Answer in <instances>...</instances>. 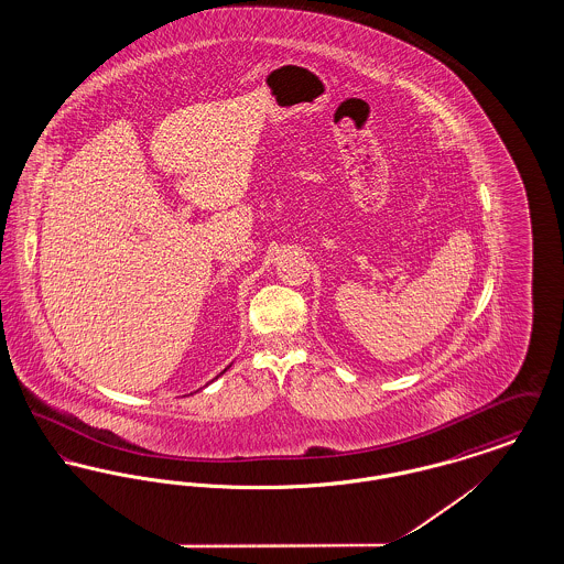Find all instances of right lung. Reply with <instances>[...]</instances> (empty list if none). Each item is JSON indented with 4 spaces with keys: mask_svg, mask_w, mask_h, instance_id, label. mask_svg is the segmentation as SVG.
<instances>
[{
    "mask_svg": "<svg viewBox=\"0 0 564 564\" xmlns=\"http://www.w3.org/2000/svg\"><path fill=\"white\" fill-rule=\"evenodd\" d=\"M228 368H230V366H228ZM228 368H226V370H228ZM226 370H224V372H226ZM224 372H219V376L224 375ZM215 378H217V376H215Z\"/></svg>",
    "mask_w": 564,
    "mask_h": 564,
    "instance_id": "1",
    "label": "right lung"
}]
</instances>
